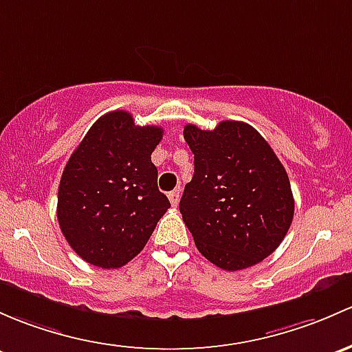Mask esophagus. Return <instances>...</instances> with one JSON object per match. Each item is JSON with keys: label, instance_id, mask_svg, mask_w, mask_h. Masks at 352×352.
Segmentation results:
<instances>
[{"label": "esophagus", "instance_id": "1", "mask_svg": "<svg viewBox=\"0 0 352 352\" xmlns=\"http://www.w3.org/2000/svg\"><path fill=\"white\" fill-rule=\"evenodd\" d=\"M168 199H170V204H172L173 207L179 204V201H180V190H179V188L168 192Z\"/></svg>", "mask_w": 352, "mask_h": 352}]
</instances>
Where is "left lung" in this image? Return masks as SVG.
Here are the masks:
<instances>
[{"label": "left lung", "mask_w": 352, "mask_h": 352, "mask_svg": "<svg viewBox=\"0 0 352 352\" xmlns=\"http://www.w3.org/2000/svg\"><path fill=\"white\" fill-rule=\"evenodd\" d=\"M194 177L180 214L202 256L228 272L250 268L273 253L294 219V194L278 157L243 121L212 131L187 124Z\"/></svg>", "instance_id": "8db88e82"}]
</instances>
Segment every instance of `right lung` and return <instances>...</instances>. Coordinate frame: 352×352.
Here are the masks:
<instances>
[{
    "label": "right lung",
    "instance_id": "add662e5",
    "mask_svg": "<svg viewBox=\"0 0 352 352\" xmlns=\"http://www.w3.org/2000/svg\"><path fill=\"white\" fill-rule=\"evenodd\" d=\"M160 126H138L126 111L99 118L70 155L58 186L64 238L87 263L120 268L145 248L170 202L158 190L151 153Z\"/></svg>",
    "mask_w": 352,
    "mask_h": 352
}]
</instances>
